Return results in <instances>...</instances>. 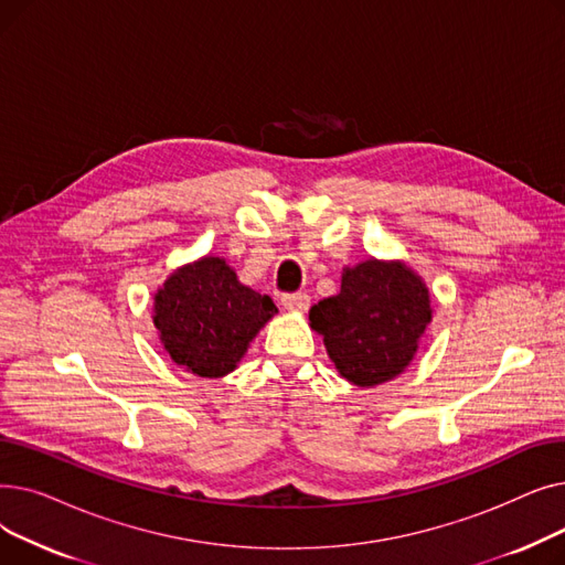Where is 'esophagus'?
<instances>
[{"label":"esophagus","mask_w":565,"mask_h":565,"mask_svg":"<svg viewBox=\"0 0 565 565\" xmlns=\"http://www.w3.org/2000/svg\"><path fill=\"white\" fill-rule=\"evenodd\" d=\"M311 305V298L307 292H286L281 298V307L288 311H307Z\"/></svg>","instance_id":"esophagus-1"}]
</instances>
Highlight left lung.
<instances>
[{
    "instance_id": "left-lung-1",
    "label": "left lung",
    "mask_w": 565,
    "mask_h": 565,
    "mask_svg": "<svg viewBox=\"0 0 565 565\" xmlns=\"http://www.w3.org/2000/svg\"><path fill=\"white\" fill-rule=\"evenodd\" d=\"M337 371L358 387L401 375L433 320L422 277L401 260L369 258L345 267L341 292L309 311Z\"/></svg>"
}]
</instances>
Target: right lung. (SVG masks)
<instances>
[{"instance_id": "1", "label": "right lung", "mask_w": 565, "mask_h": 565, "mask_svg": "<svg viewBox=\"0 0 565 565\" xmlns=\"http://www.w3.org/2000/svg\"><path fill=\"white\" fill-rule=\"evenodd\" d=\"M153 322L169 358L199 377H222L277 313L267 295L237 281L224 258L178 267L156 292Z\"/></svg>"}]
</instances>
